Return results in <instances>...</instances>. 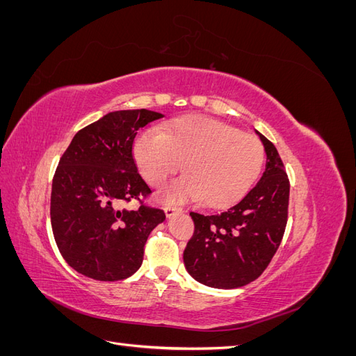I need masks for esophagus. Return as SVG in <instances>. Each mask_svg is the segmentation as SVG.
Instances as JSON below:
<instances>
[{"mask_svg": "<svg viewBox=\"0 0 356 356\" xmlns=\"http://www.w3.org/2000/svg\"><path fill=\"white\" fill-rule=\"evenodd\" d=\"M181 212H182V208H179V207H174V204H168V207H165V213H166V217H168V218H170L172 215L181 213Z\"/></svg>", "mask_w": 356, "mask_h": 356, "instance_id": "obj_1", "label": "esophagus"}]
</instances>
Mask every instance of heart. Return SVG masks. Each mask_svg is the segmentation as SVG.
<instances>
[{"mask_svg": "<svg viewBox=\"0 0 356 356\" xmlns=\"http://www.w3.org/2000/svg\"><path fill=\"white\" fill-rule=\"evenodd\" d=\"M134 157L139 174L154 188L163 187L182 165L186 175L163 191V200L202 199L209 208H224L252 188L263 170L264 148L233 126L184 115L166 123L160 134L139 135Z\"/></svg>", "mask_w": 356, "mask_h": 356, "instance_id": "obj_1", "label": "heart"}]
</instances>
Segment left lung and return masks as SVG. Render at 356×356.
<instances>
[{
	"label": "left lung",
	"instance_id": "obj_1",
	"mask_svg": "<svg viewBox=\"0 0 356 356\" xmlns=\"http://www.w3.org/2000/svg\"><path fill=\"white\" fill-rule=\"evenodd\" d=\"M257 135L267 156L257 186L224 212H190L195 234L184 251V266L191 277L211 288L232 289L255 281L285 232L289 181L276 147L260 132Z\"/></svg>",
	"mask_w": 356,
	"mask_h": 356
}]
</instances>
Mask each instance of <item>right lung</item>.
<instances>
[{
	"instance_id": "obj_1",
	"label": "right lung",
	"mask_w": 356,
	"mask_h": 356,
	"mask_svg": "<svg viewBox=\"0 0 356 356\" xmlns=\"http://www.w3.org/2000/svg\"><path fill=\"white\" fill-rule=\"evenodd\" d=\"M163 114L120 110L75 134L53 177L50 220L59 252L75 272L95 281H122L143 264L144 245L166 215L141 204L152 190L132 156L139 129Z\"/></svg>"
}]
</instances>
